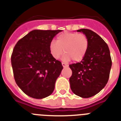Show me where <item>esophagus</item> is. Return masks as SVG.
<instances>
[{
	"mask_svg": "<svg viewBox=\"0 0 121 121\" xmlns=\"http://www.w3.org/2000/svg\"><path fill=\"white\" fill-rule=\"evenodd\" d=\"M62 66L64 67H68V65H67V64H65V63H64V62H62Z\"/></svg>",
	"mask_w": 121,
	"mask_h": 121,
	"instance_id": "obj_1",
	"label": "esophagus"
}]
</instances>
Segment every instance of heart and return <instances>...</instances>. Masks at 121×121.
Segmentation results:
<instances>
[{"label": "heart", "instance_id": "1", "mask_svg": "<svg viewBox=\"0 0 121 121\" xmlns=\"http://www.w3.org/2000/svg\"><path fill=\"white\" fill-rule=\"evenodd\" d=\"M89 46L88 37L83 33L64 32L57 37V42L52 40L50 50L54 58H60L62 53L65 60L81 61L86 54Z\"/></svg>", "mask_w": 121, "mask_h": 121}]
</instances>
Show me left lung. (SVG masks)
Listing matches in <instances>:
<instances>
[{"mask_svg": "<svg viewBox=\"0 0 121 121\" xmlns=\"http://www.w3.org/2000/svg\"><path fill=\"white\" fill-rule=\"evenodd\" d=\"M89 40L86 54L80 62L69 65L72 71L70 87L74 93L84 98H90L102 90L108 81L112 58L106 42L88 29L78 30Z\"/></svg>", "mask_w": 121, "mask_h": 121, "instance_id": "1", "label": "left lung"}]
</instances>
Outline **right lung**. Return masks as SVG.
<instances>
[{
	"mask_svg": "<svg viewBox=\"0 0 121 121\" xmlns=\"http://www.w3.org/2000/svg\"><path fill=\"white\" fill-rule=\"evenodd\" d=\"M60 31L33 30L14 48L11 57L14 78L19 88L29 96L42 99L54 91L63 67L51 55L50 43Z\"/></svg>",
	"mask_w": 121,
	"mask_h": 121,
	"instance_id": "right-lung-1",
	"label": "right lung"
}]
</instances>
